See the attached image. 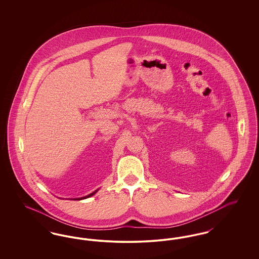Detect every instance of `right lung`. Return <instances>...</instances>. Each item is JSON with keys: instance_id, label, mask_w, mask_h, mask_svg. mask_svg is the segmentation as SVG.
Segmentation results:
<instances>
[{"instance_id": "add662e5", "label": "right lung", "mask_w": 259, "mask_h": 259, "mask_svg": "<svg viewBox=\"0 0 259 259\" xmlns=\"http://www.w3.org/2000/svg\"><path fill=\"white\" fill-rule=\"evenodd\" d=\"M99 189H97V190H95L94 192H92V193H90V194H88V195H87V196H84V197H80V198H74V199H73V200H83V199H87V198L91 197V196H93L97 191H98ZM72 200V199H71Z\"/></svg>"}]
</instances>
